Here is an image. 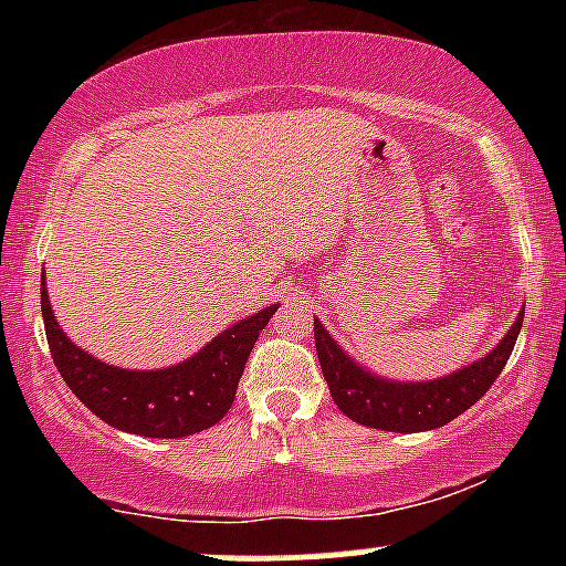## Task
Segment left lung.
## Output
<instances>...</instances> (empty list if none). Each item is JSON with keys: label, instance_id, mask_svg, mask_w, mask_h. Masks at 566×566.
Here are the masks:
<instances>
[{"label": "left lung", "instance_id": "8db88e82", "mask_svg": "<svg viewBox=\"0 0 566 566\" xmlns=\"http://www.w3.org/2000/svg\"><path fill=\"white\" fill-rule=\"evenodd\" d=\"M522 319L524 311L516 316L509 335L482 359L428 382H394L367 373L337 346L319 319H314V340L324 380L346 418L380 431L415 433L450 423L490 391L516 346Z\"/></svg>", "mask_w": 566, "mask_h": 566}]
</instances>
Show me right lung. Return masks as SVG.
<instances>
[{"mask_svg":"<svg viewBox=\"0 0 566 566\" xmlns=\"http://www.w3.org/2000/svg\"><path fill=\"white\" fill-rule=\"evenodd\" d=\"M276 308L274 303L231 324L180 365L122 369L95 359L63 335L42 279L44 333L61 378L103 423L151 439L191 437L216 426L229 412L247 356Z\"/></svg>","mask_w":566,"mask_h":566,"instance_id":"right-lung-1","label":"right lung"}]
</instances>
